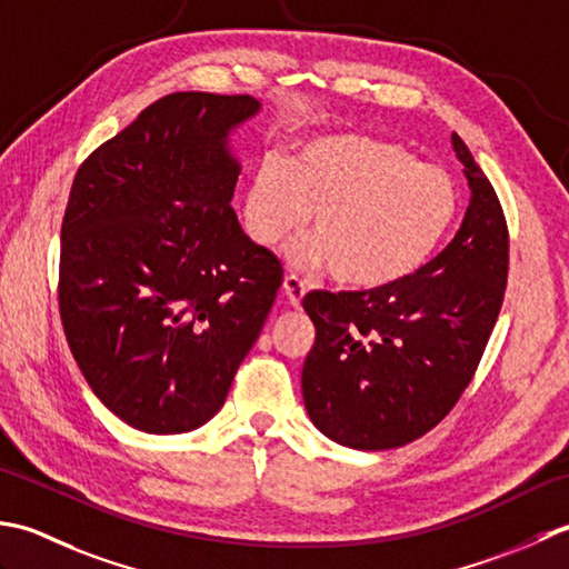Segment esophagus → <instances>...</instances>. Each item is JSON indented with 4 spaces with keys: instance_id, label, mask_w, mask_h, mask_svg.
<instances>
[{
    "instance_id": "obj_1",
    "label": "esophagus",
    "mask_w": 569,
    "mask_h": 569,
    "mask_svg": "<svg viewBox=\"0 0 569 569\" xmlns=\"http://www.w3.org/2000/svg\"><path fill=\"white\" fill-rule=\"evenodd\" d=\"M282 292H284V297H287L289 305H292V307H299L301 297H305V292H307V284L301 282L295 272H287V274H284V280H282Z\"/></svg>"
}]
</instances>
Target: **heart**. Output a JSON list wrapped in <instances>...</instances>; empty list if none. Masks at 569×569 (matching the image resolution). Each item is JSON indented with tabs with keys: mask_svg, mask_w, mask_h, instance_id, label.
Listing matches in <instances>:
<instances>
[{
	"mask_svg": "<svg viewBox=\"0 0 569 569\" xmlns=\"http://www.w3.org/2000/svg\"><path fill=\"white\" fill-rule=\"evenodd\" d=\"M311 220L315 258L341 287L373 292L408 280L442 248L459 216V189L445 169L410 149L361 134L317 137L292 161L264 157L254 171L246 226L260 246Z\"/></svg>",
	"mask_w": 569,
	"mask_h": 569,
	"instance_id": "heart-1",
	"label": "heart"
}]
</instances>
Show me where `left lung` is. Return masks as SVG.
Masks as SVG:
<instances>
[{
	"mask_svg": "<svg viewBox=\"0 0 569 569\" xmlns=\"http://www.w3.org/2000/svg\"><path fill=\"white\" fill-rule=\"evenodd\" d=\"M471 199L455 240L408 280L373 292H309L317 339L301 368L319 430L353 449H392L437 427L467 390L503 305L501 201L451 134Z\"/></svg>",
	"mask_w": 569,
	"mask_h": 569,
	"instance_id": "8db88e82",
	"label": "left lung"
}]
</instances>
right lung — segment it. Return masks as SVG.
<instances>
[{
  "mask_svg": "<svg viewBox=\"0 0 569 569\" xmlns=\"http://www.w3.org/2000/svg\"><path fill=\"white\" fill-rule=\"evenodd\" d=\"M250 96L171 92L78 167L61 223L58 309L92 392L152 435L220 410L268 319L282 264L230 206L228 132Z\"/></svg>",
  "mask_w": 569,
  "mask_h": 569,
  "instance_id": "add662e5",
  "label": "right lung"
}]
</instances>
